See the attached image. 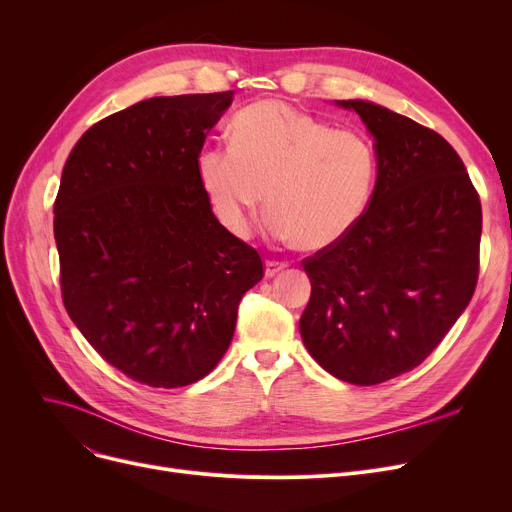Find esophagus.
Wrapping results in <instances>:
<instances>
[{"label":"esophagus","instance_id":"esophagus-1","mask_svg":"<svg viewBox=\"0 0 512 512\" xmlns=\"http://www.w3.org/2000/svg\"><path fill=\"white\" fill-rule=\"evenodd\" d=\"M284 267H286L284 261H265V276L272 278V276H276L278 272H282Z\"/></svg>","mask_w":512,"mask_h":512}]
</instances>
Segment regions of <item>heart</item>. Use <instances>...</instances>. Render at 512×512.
Segmentation results:
<instances>
[{"instance_id": "b5f03b06", "label": "heart", "mask_w": 512, "mask_h": 512, "mask_svg": "<svg viewBox=\"0 0 512 512\" xmlns=\"http://www.w3.org/2000/svg\"><path fill=\"white\" fill-rule=\"evenodd\" d=\"M197 178L230 234L247 236L265 199L276 236L301 251H324L367 213L378 151L357 128H334L282 101H257L232 118L230 145L199 151Z\"/></svg>"}]
</instances>
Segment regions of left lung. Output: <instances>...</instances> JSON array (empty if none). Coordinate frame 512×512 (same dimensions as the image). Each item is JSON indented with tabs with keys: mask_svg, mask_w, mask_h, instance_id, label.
I'll return each instance as SVG.
<instances>
[{
	"mask_svg": "<svg viewBox=\"0 0 512 512\" xmlns=\"http://www.w3.org/2000/svg\"><path fill=\"white\" fill-rule=\"evenodd\" d=\"M378 182L357 228L303 261L311 299L301 336L334 378L373 386L421 365L469 305L481 203L463 159L432 128L371 101Z\"/></svg>",
	"mask_w": 512,
	"mask_h": 512,
	"instance_id": "8db88e82",
	"label": "left lung"
}]
</instances>
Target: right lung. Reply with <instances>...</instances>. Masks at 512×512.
Here are the masks:
<instances>
[{"label":"right lung","instance_id":"obj_1","mask_svg":"<svg viewBox=\"0 0 512 512\" xmlns=\"http://www.w3.org/2000/svg\"><path fill=\"white\" fill-rule=\"evenodd\" d=\"M234 91L151 97L93 124L53 203L64 307L95 351L151 388L220 363L259 253L207 203L197 155Z\"/></svg>","mask_w":512,"mask_h":512}]
</instances>
